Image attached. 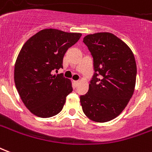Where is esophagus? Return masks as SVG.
I'll return each instance as SVG.
<instances>
[{
  "mask_svg": "<svg viewBox=\"0 0 152 152\" xmlns=\"http://www.w3.org/2000/svg\"><path fill=\"white\" fill-rule=\"evenodd\" d=\"M79 83H80V81H78V80H77V81H74V83L75 86H78Z\"/></svg>",
  "mask_w": 152,
  "mask_h": 152,
  "instance_id": "1",
  "label": "esophagus"
}]
</instances>
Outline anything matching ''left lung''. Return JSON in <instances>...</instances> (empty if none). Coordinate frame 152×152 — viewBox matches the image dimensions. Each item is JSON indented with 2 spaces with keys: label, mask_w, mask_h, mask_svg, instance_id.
<instances>
[{
  "label": "left lung",
  "mask_w": 152,
  "mask_h": 152,
  "mask_svg": "<svg viewBox=\"0 0 152 152\" xmlns=\"http://www.w3.org/2000/svg\"><path fill=\"white\" fill-rule=\"evenodd\" d=\"M83 42L93 57L95 74L88 92L80 96L83 111L92 121L108 122L122 112L133 96L135 58L129 46L110 33L89 34Z\"/></svg>",
  "instance_id": "1"
}]
</instances>
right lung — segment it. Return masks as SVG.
<instances>
[{
  "label": "right lung",
  "instance_id": "1",
  "mask_svg": "<svg viewBox=\"0 0 152 152\" xmlns=\"http://www.w3.org/2000/svg\"><path fill=\"white\" fill-rule=\"evenodd\" d=\"M81 33L46 28L27 41L15 64L14 78L24 105L41 118L61 112L66 96L73 91L72 83L63 74L52 72L63 68V58Z\"/></svg>",
  "mask_w": 152,
  "mask_h": 152
}]
</instances>
